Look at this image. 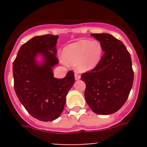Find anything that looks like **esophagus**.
<instances>
[{
  "label": "esophagus",
  "instance_id": "34e87169",
  "mask_svg": "<svg viewBox=\"0 0 147 147\" xmlns=\"http://www.w3.org/2000/svg\"><path fill=\"white\" fill-rule=\"evenodd\" d=\"M75 78L76 80H79V79H81V76L77 72H76L75 73Z\"/></svg>",
  "mask_w": 147,
  "mask_h": 147
}]
</instances>
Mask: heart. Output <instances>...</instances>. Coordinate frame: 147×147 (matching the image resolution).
<instances>
[{
	"mask_svg": "<svg viewBox=\"0 0 147 147\" xmlns=\"http://www.w3.org/2000/svg\"><path fill=\"white\" fill-rule=\"evenodd\" d=\"M103 48L98 41L82 39L64 48L63 58L69 65H77L79 72L90 71L97 66L102 58Z\"/></svg>",
	"mask_w": 147,
	"mask_h": 147,
	"instance_id": "heart-1",
	"label": "heart"
}]
</instances>
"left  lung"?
Listing matches in <instances>:
<instances>
[{
    "label": "left lung",
    "mask_w": 147,
    "mask_h": 147,
    "mask_svg": "<svg viewBox=\"0 0 147 147\" xmlns=\"http://www.w3.org/2000/svg\"><path fill=\"white\" fill-rule=\"evenodd\" d=\"M100 41L104 52L95 68L82 75L84 96L90 109L99 115H110L122 107L129 97L134 73L130 53L119 40L106 33L91 34Z\"/></svg>",
    "instance_id": "8db88e82"
}]
</instances>
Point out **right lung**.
Instances as JSON below:
<instances>
[{"instance_id":"obj_1","label":"right lung","mask_w":147,"mask_h":147,"mask_svg":"<svg viewBox=\"0 0 147 147\" xmlns=\"http://www.w3.org/2000/svg\"><path fill=\"white\" fill-rule=\"evenodd\" d=\"M59 36L45 34L22 45L13 63L14 90L18 99L33 117L50 122L59 117L69 90L75 83L70 70L63 79L54 77L52 68L59 63L56 45ZM41 54L43 61L38 64Z\"/></svg>"}]
</instances>
